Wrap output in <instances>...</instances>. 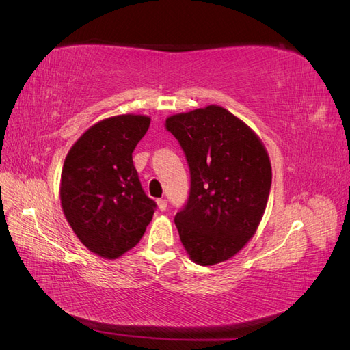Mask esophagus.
<instances>
[{
  "label": "esophagus",
  "instance_id": "obj_1",
  "mask_svg": "<svg viewBox=\"0 0 350 350\" xmlns=\"http://www.w3.org/2000/svg\"><path fill=\"white\" fill-rule=\"evenodd\" d=\"M157 206H159V210L165 211L166 207H167V200L166 198H159L157 200Z\"/></svg>",
  "mask_w": 350,
  "mask_h": 350
}]
</instances>
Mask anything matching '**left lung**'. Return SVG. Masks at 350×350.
I'll use <instances>...</instances> for the list:
<instances>
[{"mask_svg": "<svg viewBox=\"0 0 350 350\" xmlns=\"http://www.w3.org/2000/svg\"><path fill=\"white\" fill-rule=\"evenodd\" d=\"M191 176L175 216L179 238L200 266L226 261L256 234L271 187V165L250 126L216 105L166 120Z\"/></svg>", "mask_w": 350, "mask_h": 350, "instance_id": "left-lung-1", "label": "left lung"}]
</instances>
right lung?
<instances>
[{
	"label": "right lung",
	"mask_w": 350,
	"mask_h": 350,
	"mask_svg": "<svg viewBox=\"0 0 350 350\" xmlns=\"http://www.w3.org/2000/svg\"><path fill=\"white\" fill-rule=\"evenodd\" d=\"M150 118L118 115L92 125L70 149L59 197L74 234L92 252L118 258L135 247L156 210L146 196L133 152Z\"/></svg>",
	"instance_id": "obj_1"
}]
</instances>
